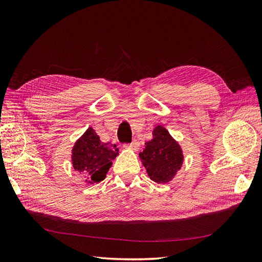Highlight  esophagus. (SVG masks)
Here are the masks:
<instances>
[{
	"instance_id": "obj_1",
	"label": "esophagus",
	"mask_w": 262,
	"mask_h": 262,
	"mask_svg": "<svg viewBox=\"0 0 262 262\" xmlns=\"http://www.w3.org/2000/svg\"><path fill=\"white\" fill-rule=\"evenodd\" d=\"M125 146L129 147L130 149H133V150H139L140 149V142L137 141V140H134V141H132V143L125 145Z\"/></svg>"
}]
</instances>
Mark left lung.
I'll use <instances>...</instances> for the list:
<instances>
[{
  "label": "left lung",
  "instance_id": "8db88e82",
  "mask_svg": "<svg viewBox=\"0 0 262 262\" xmlns=\"http://www.w3.org/2000/svg\"><path fill=\"white\" fill-rule=\"evenodd\" d=\"M153 139L145 142V148L139 154L148 177L157 184H167L177 175L184 164V153L178 142L165 126L158 124Z\"/></svg>",
  "mask_w": 262,
  "mask_h": 262
}]
</instances>
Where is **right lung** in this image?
Returning <instances> with one entry per match:
<instances>
[{
  "mask_svg": "<svg viewBox=\"0 0 262 262\" xmlns=\"http://www.w3.org/2000/svg\"><path fill=\"white\" fill-rule=\"evenodd\" d=\"M119 155L116 144L102 143L93 128L87 129L72 148V166L84 181L94 185L106 178L113 161Z\"/></svg>",
  "mask_w": 262,
  "mask_h": 262,
  "instance_id": "right-lung-1",
  "label": "right lung"
}]
</instances>
